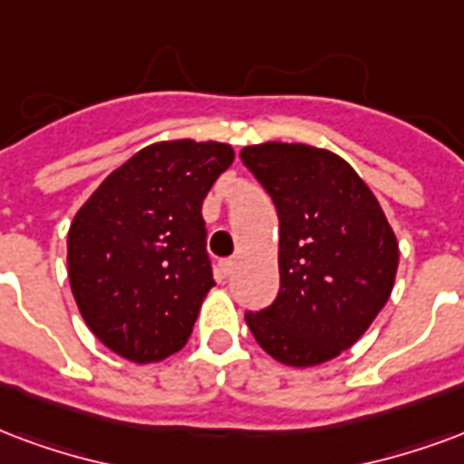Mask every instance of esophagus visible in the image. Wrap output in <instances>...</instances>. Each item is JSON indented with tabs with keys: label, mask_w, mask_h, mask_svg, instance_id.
<instances>
[{
	"label": "esophagus",
	"mask_w": 464,
	"mask_h": 464,
	"mask_svg": "<svg viewBox=\"0 0 464 464\" xmlns=\"http://www.w3.org/2000/svg\"><path fill=\"white\" fill-rule=\"evenodd\" d=\"M218 267H221L223 277L233 276V270H236V258H223L221 263H218Z\"/></svg>",
	"instance_id": "34e87169"
}]
</instances>
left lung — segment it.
<instances>
[{"label":"left lung","instance_id":"obj_1","mask_svg":"<svg viewBox=\"0 0 464 464\" xmlns=\"http://www.w3.org/2000/svg\"><path fill=\"white\" fill-rule=\"evenodd\" d=\"M280 218V293L246 312L253 337L287 366H317L369 329L393 290L396 233L372 188L339 154L263 142L241 150Z\"/></svg>","mask_w":464,"mask_h":464}]
</instances>
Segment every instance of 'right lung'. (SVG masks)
I'll use <instances>...</instances> for the list:
<instances>
[{"label":"right lung","instance_id":"add662e5","mask_svg":"<svg viewBox=\"0 0 464 464\" xmlns=\"http://www.w3.org/2000/svg\"><path fill=\"white\" fill-rule=\"evenodd\" d=\"M233 162L223 142H154L110 174L68 231L75 304L102 344L135 363L162 362L191 337L214 287L201 218Z\"/></svg>","mask_w":464,"mask_h":464}]
</instances>
